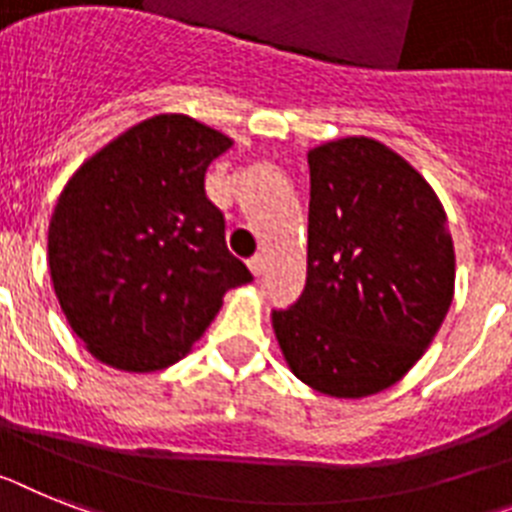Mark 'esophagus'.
I'll use <instances>...</instances> for the list:
<instances>
[{
  "mask_svg": "<svg viewBox=\"0 0 512 512\" xmlns=\"http://www.w3.org/2000/svg\"><path fill=\"white\" fill-rule=\"evenodd\" d=\"M247 265H249V270H252V276H263V270H265V257H263V255L249 257Z\"/></svg>",
  "mask_w": 512,
  "mask_h": 512,
  "instance_id": "esophagus-1",
  "label": "esophagus"
}]
</instances>
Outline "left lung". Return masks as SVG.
<instances>
[{
    "mask_svg": "<svg viewBox=\"0 0 512 512\" xmlns=\"http://www.w3.org/2000/svg\"><path fill=\"white\" fill-rule=\"evenodd\" d=\"M307 161V283L273 309V330L309 388L364 398L401 380L448 315V216L427 179L372 137L317 145Z\"/></svg>",
    "mask_w": 512,
    "mask_h": 512,
    "instance_id": "obj_1",
    "label": "left lung"
}]
</instances>
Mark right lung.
Wrapping results in <instances>:
<instances>
[{
    "mask_svg": "<svg viewBox=\"0 0 512 512\" xmlns=\"http://www.w3.org/2000/svg\"><path fill=\"white\" fill-rule=\"evenodd\" d=\"M231 137L184 114L135 124L90 156L49 223L64 317L98 362L156 372L203 336L223 294L252 281L226 247L205 171Z\"/></svg>",
    "mask_w": 512,
    "mask_h": 512,
    "instance_id": "add662e5",
    "label": "right lung"
}]
</instances>
